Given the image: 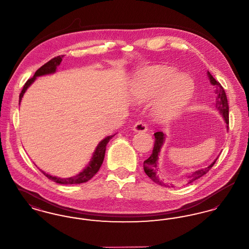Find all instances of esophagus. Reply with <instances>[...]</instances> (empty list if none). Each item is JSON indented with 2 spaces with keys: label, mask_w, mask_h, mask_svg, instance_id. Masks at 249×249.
Segmentation results:
<instances>
[{
  "label": "esophagus",
  "mask_w": 249,
  "mask_h": 249,
  "mask_svg": "<svg viewBox=\"0 0 249 249\" xmlns=\"http://www.w3.org/2000/svg\"><path fill=\"white\" fill-rule=\"evenodd\" d=\"M133 130L134 131H146L147 130V126L144 122L142 121H137L133 125Z\"/></svg>",
  "instance_id": "34e87169"
}]
</instances>
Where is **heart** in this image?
<instances>
[{
  "label": "heart",
  "mask_w": 249,
  "mask_h": 249,
  "mask_svg": "<svg viewBox=\"0 0 249 249\" xmlns=\"http://www.w3.org/2000/svg\"><path fill=\"white\" fill-rule=\"evenodd\" d=\"M137 93L141 100H148L160 94L155 114L160 119L176 116L185 107L194 92V83L186 75L166 67H151L142 71L136 81Z\"/></svg>",
  "instance_id": "1"
}]
</instances>
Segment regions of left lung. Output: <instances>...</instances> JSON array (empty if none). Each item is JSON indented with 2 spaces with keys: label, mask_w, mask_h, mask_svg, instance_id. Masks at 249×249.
<instances>
[{
  "label": "left lung",
  "mask_w": 249,
  "mask_h": 249,
  "mask_svg": "<svg viewBox=\"0 0 249 249\" xmlns=\"http://www.w3.org/2000/svg\"><path fill=\"white\" fill-rule=\"evenodd\" d=\"M207 72H208V75H209L210 82L215 87V94H216L215 107H216L217 110H219V112L221 113V115L225 119L227 125H229V104H228V99H227L225 90H224L223 87L220 85V83L218 81H216L213 76L210 74V72L209 71H207ZM154 135L155 142L153 151H152V154L150 155V157L143 161V170H144V173L146 174V176L148 178H150V179H152L155 183H157L160 186H166L165 184L159 178V177H157V174H156L157 171H158V165L157 164H158L159 153L160 151L161 145L164 142L165 137H164L163 132H161V131L155 132ZM216 160L213 161L211 165L201 169V170H198V171L189 175L188 176V184L194 182L195 180L199 179L202 176H204L205 174H207L211 170V168L213 167V164L215 163ZM171 187H173V186H171Z\"/></svg>",
  "instance_id": "left-lung-1"
}]
</instances>
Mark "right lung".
<instances>
[{
  "instance_id": "obj_1",
  "label": "right lung",
  "mask_w": 249,
  "mask_h": 249,
  "mask_svg": "<svg viewBox=\"0 0 249 249\" xmlns=\"http://www.w3.org/2000/svg\"><path fill=\"white\" fill-rule=\"evenodd\" d=\"M62 57L63 56H58V57H55V58L50 59L49 61H48L47 63H45L43 66H41L36 71L35 75L32 78L27 80V82L24 85L23 89L21 90V93L19 94V104H20L21 99L23 97L24 92L30 87V85L36 80V77L40 76V75L47 74V73H51V72H54V71H56L57 66H59V63L62 60ZM114 136H115V134L107 136V138H105L103 141L100 142V143L97 146V148H96V150H95L91 161L89 162V164L88 165V167L86 169H84L83 171L79 175H77L75 177H72V178H56V177H52V176L48 175V174H46L44 172H42V173L48 179H50V180H52V181H54L56 183H59V184H63V185L81 184V183H85V182L90 180L98 173L99 169L101 168V166L103 164V161H104V159H105V154H106V149H107V144L110 141V139H112V137H114Z\"/></svg>"
}]
</instances>
